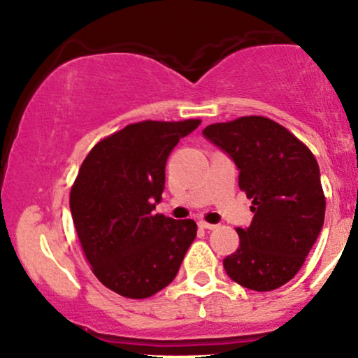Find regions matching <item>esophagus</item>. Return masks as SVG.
Masks as SVG:
<instances>
[{
  "label": "esophagus",
  "mask_w": 358,
  "mask_h": 358,
  "mask_svg": "<svg viewBox=\"0 0 358 358\" xmlns=\"http://www.w3.org/2000/svg\"><path fill=\"white\" fill-rule=\"evenodd\" d=\"M199 225H200V227H202V229H207V231H213V229L217 227L215 224H208V222H205V220H200Z\"/></svg>",
  "instance_id": "34e87169"
}]
</instances>
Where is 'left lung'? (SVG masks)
<instances>
[{
  "instance_id": "left-lung-1",
  "label": "left lung",
  "mask_w": 358,
  "mask_h": 358,
  "mask_svg": "<svg viewBox=\"0 0 358 358\" xmlns=\"http://www.w3.org/2000/svg\"><path fill=\"white\" fill-rule=\"evenodd\" d=\"M203 136L234 159L239 188L252 200V222L237 229L239 248L224 268L249 289H278L296 276L323 227L318 163L305 143L264 116L215 122Z\"/></svg>"
}]
</instances>
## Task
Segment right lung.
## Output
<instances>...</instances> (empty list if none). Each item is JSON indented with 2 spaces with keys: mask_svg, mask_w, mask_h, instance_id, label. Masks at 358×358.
Returning a JSON list of instances; mask_svg holds the SVG:
<instances>
[{
  "mask_svg": "<svg viewBox=\"0 0 358 358\" xmlns=\"http://www.w3.org/2000/svg\"><path fill=\"white\" fill-rule=\"evenodd\" d=\"M200 119L141 121L101 139L82 162L71 212L96 278L121 296L150 298L173 281L196 236L195 220L153 213L165 166Z\"/></svg>",
  "mask_w": 358,
  "mask_h": 358,
  "instance_id": "right-lung-1",
  "label": "right lung"
}]
</instances>
